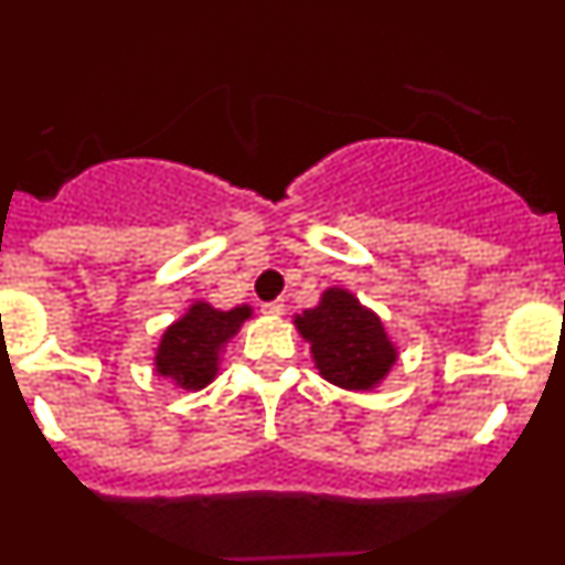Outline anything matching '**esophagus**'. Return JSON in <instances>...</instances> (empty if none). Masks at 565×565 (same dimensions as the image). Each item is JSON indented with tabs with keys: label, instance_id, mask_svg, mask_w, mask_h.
Instances as JSON below:
<instances>
[{
	"label": "esophagus",
	"instance_id": "esophagus-1",
	"mask_svg": "<svg viewBox=\"0 0 565 565\" xmlns=\"http://www.w3.org/2000/svg\"><path fill=\"white\" fill-rule=\"evenodd\" d=\"M282 311H286L282 302H266V306H263V313H268V317H282Z\"/></svg>",
	"mask_w": 565,
	"mask_h": 565
}]
</instances>
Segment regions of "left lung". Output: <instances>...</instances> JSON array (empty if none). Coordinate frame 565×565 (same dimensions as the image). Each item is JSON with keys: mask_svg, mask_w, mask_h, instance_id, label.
Here are the masks:
<instances>
[{"mask_svg": "<svg viewBox=\"0 0 565 565\" xmlns=\"http://www.w3.org/2000/svg\"><path fill=\"white\" fill-rule=\"evenodd\" d=\"M294 326L311 344L319 376L342 391H376L398 359L382 317L348 288H326L317 306L294 317Z\"/></svg>", "mask_w": 565, "mask_h": 565, "instance_id": "obj_1", "label": "left lung"}]
</instances>
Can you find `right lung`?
<instances>
[{"mask_svg": "<svg viewBox=\"0 0 565 565\" xmlns=\"http://www.w3.org/2000/svg\"><path fill=\"white\" fill-rule=\"evenodd\" d=\"M252 313V306L221 311L209 306L206 299H194L172 326L163 328L152 356L154 373L183 391H203L221 371L226 344L237 337Z\"/></svg>", "mask_w": 565, "mask_h": 565, "instance_id": "add662e5", "label": "right lung"}]
</instances>
